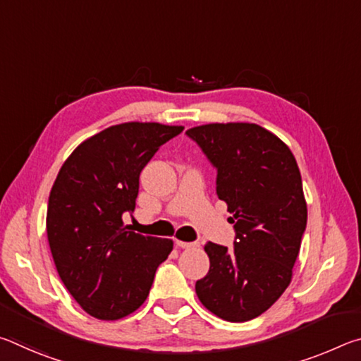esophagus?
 Wrapping results in <instances>:
<instances>
[{
    "mask_svg": "<svg viewBox=\"0 0 361 361\" xmlns=\"http://www.w3.org/2000/svg\"><path fill=\"white\" fill-rule=\"evenodd\" d=\"M175 243H176V247L185 248V250H191V248L199 247V242H183V240H176Z\"/></svg>",
    "mask_w": 361,
    "mask_h": 361,
    "instance_id": "34e87169",
    "label": "esophagus"
}]
</instances>
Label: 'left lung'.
I'll return each mask as SVG.
<instances>
[{
  "instance_id": "1",
  "label": "left lung",
  "mask_w": 361,
  "mask_h": 361,
  "mask_svg": "<svg viewBox=\"0 0 361 361\" xmlns=\"http://www.w3.org/2000/svg\"><path fill=\"white\" fill-rule=\"evenodd\" d=\"M218 170L216 194L234 224V248L205 243L209 274L195 293L212 314L248 322L283 295L307 224L302 180L288 146L250 122L186 130Z\"/></svg>"
}]
</instances>
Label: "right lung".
<instances>
[{"mask_svg": "<svg viewBox=\"0 0 361 361\" xmlns=\"http://www.w3.org/2000/svg\"><path fill=\"white\" fill-rule=\"evenodd\" d=\"M183 126L124 122L95 133L63 162L49 194L46 229L54 262L84 312L124 319L149 295L172 239L145 237L122 221L135 210L138 178Z\"/></svg>", "mask_w": 361, "mask_h": 361, "instance_id": "obj_1", "label": "right lung"}]
</instances>
